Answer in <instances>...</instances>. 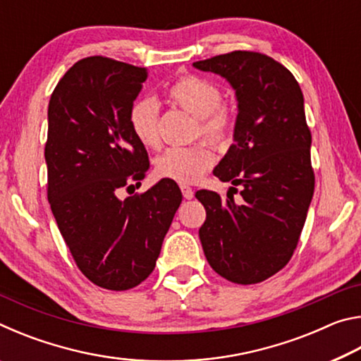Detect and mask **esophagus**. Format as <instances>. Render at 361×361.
Listing matches in <instances>:
<instances>
[{"instance_id": "obj_1", "label": "esophagus", "mask_w": 361, "mask_h": 361, "mask_svg": "<svg viewBox=\"0 0 361 361\" xmlns=\"http://www.w3.org/2000/svg\"><path fill=\"white\" fill-rule=\"evenodd\" d=\"M181 188V192H183V197L185 199H192L194 197V191L189 186H186V185H181L180 186Z\"/></svg>"}]
</instances>
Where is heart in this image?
Returning <instances> with one entry per match:
<instances>
[{"label":"heart","instance_id":"1","mask_svg":"<svg viewBox=\"0 0 361 361\" xmlns=\"http://www.w3.org/2000/svg\"><path fill=\"white\" fill-rule=\"evenodd\" d=\"M167 97L173 105L197 119L195 133H200L216 145L229 142L234 130V116L228 106L219 103L221 90L216 84L205 78L188 75L170 85ZM157 121L159 105L156 99L143 97L132 103L129 109L130 130L146 148H154L159 143ZM212 162L213 151L204 143L175 146L156 159V173L159 178L191 185L200 180Z\"/></svg>","mask_w":361,"mask_h":361}]
</instances>
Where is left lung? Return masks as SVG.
Wrapping results in <instances>:
<instances>
[{
	"instance_id": "1",
	"label": "left lung",
	"mask_w": 361,
	"mask_h": 361,
	"mask_svg": "<svg viewBox=\"0 0 361 361\" xmlns=\"http://www.w3.org/2000/svg\"><path fill=\"white\" fill-rule=\"evenodd\" d=\"M224 78L235 92L234 143L213 170L242 200L197 191L207 218L199 237L213 271L258 283L290 261L314 195L310 130L295 76L258 52L235 51L192 63ZM237 191V189H235Z\"/></svg>"
}]
</instances>
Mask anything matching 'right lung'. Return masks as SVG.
I'll return each mask as SVG.
<instances>
[{
    "label": "right lung",
    "mask_w": 361,
    "mask_h": 361,
    "mask_svg": "<svg viewBox=\"0 0 361 361\" xmlns=\"http://www.w3.org/2000/svg\"><path fill=\"white\" fill-rule=\"evenodd\" d=\"M148 71L105 57L79 60L47 109V199L78 267L106 290L133 288L154 271L181 204L175 181L119 199L142 185L148 152L130 130L129 109Z\"/></svg>",
    "instance_id": "add662e5"
}]
</instances>
